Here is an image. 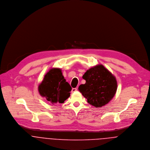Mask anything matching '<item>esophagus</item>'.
I'll return each mask as SVG.
<instances>
[{
  "instance_id": "esophagus-1",
  "label": "esophagus",
  "mask_w": 150,
  "mask_h": 150,
  "mask_svg": "<svg viewBox=\"0 0 150 150\" xmlns=\"http://www.w3.org/2000/svg\"><path fill=\"white\" fill-rule=\"evenodd\" d=\"M77 90V89L76 88H72V89H71V92H76Z\"/></svg>"
}]
</instances>
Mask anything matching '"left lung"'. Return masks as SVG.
Listing matches in <instances>:
<instances>
[{
    "mask_svg": "<svg viewBox=\"0 0 150 150\" xmlns=\"http://www.w3.org/2000/svg\"><path fill=\"white\" fill-rule=\"evenodd\" d=\"M85 84L79 89L87 99V102L95 107L107 104L114 96L117 89L115 77L102 64H98L86 70L83 76Z\"/></svg>",
    "mask_w": 150,
    "mask_h": 150,
    "instance_id": "obj_1",
    "label": "left lung"
}]
</instances>
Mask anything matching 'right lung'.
<instances>
[{
	"mask_svg": "<svg viewBox=\"0 0 150 150\" xmlns=\"http://www.w3.org/2000/svg\"><path fill=\"white\" fill-rule=\"evenodd\" d=\"M38 90L42 96L54 105L64 103L70 96L71 88L66 81L62 70L59 68H52L44 76Z\"/></svg>",
	"mask_w": 150,
	"mask_h": 150,
	"instance_id": "add662e5",
	"label": "right lung"
}]
</instances>
